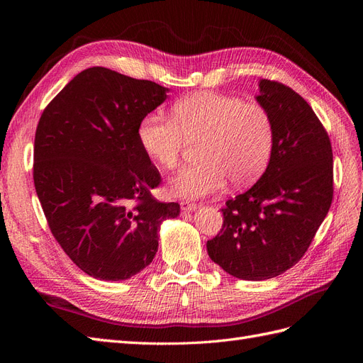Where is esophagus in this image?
I'll return each instance as SVG.
<instances>
[{
    "label": "esophagus",
    "mask_w": 363,
    "mask_h": 363,
    "mask_svg": "<svg viewBox=\"0 0 363 363\" xmlns=\"http://www.w3.org/2000/svg\"><path fill=\"white\" fill-rule=\"evenodd\" d=\"M182 211L184 212H194L196 211V207H199V204L196 203H192V201H182Z\"/></svg>",
    "instance_id": "1"
}]
</instances>
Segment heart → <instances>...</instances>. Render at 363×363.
<instances>
[{
    "label": "heart",
    "instance_id": "1",
    "mask_svg": "<svg viewBox=\"0 0 363 363\" xmlns=\"http://www.w3.org/2000/svg\"><path fill=\"white\" fill-rule=\"evenodd\" d=\"M138 138L145 155L160 168L180 164L189 142L204 140L201 163L183 168L169 180V192L200 199L219 192L232 179L248 184L267 169L274 148L269 112L256 103L218 92H195L172 107V118L150 112L140 119Z\"/></svg>",
    "mask_w": 363,
    "mask_h": 363
}]
</instances>
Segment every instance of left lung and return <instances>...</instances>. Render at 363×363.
<instances>
[{"instance_id": "obj_1", "label": "left lung", "mask_w": 363, "mask_h": 363, "mask_svg": "<svg viewBox=\"0 0 363 363\" xmlns=\"http://www.w3.org/2000/svg\"><path fill=\"white\" fill-rule=\"evenodd\" d=\"M260 106L274 124V148L255 186L228 200L207 252L230 276L267 280L292 268L312 244L333 200V152L321 121L301 95L260 80Z\"/></svg>"}]
</instances>
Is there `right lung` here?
I'll return each instance as SVG.
<instances>
[{"mask_svg": "<svg viewBox=\"0 0 363 363\" xmlns=\"http://www.w3.org/2000/svg\"><path fill=\"white\" fill-rule=\"evenodd\" d=\"M167 87L116 71H82L43 111L33 180L52 236L87 276L127 280L148 267L162 221L180 213L151 189L160 174L142 150L140 119Z\"/></svg>", "mask_w": 363, "mask_h": 363, "instance_id": "right-lung-1", "label": "right lung"}]
</instances>
